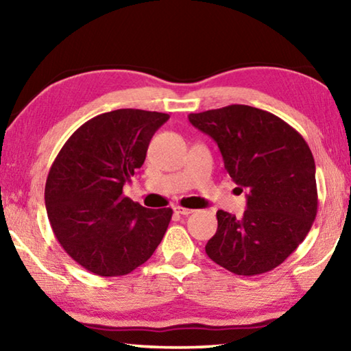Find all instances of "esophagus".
<instances>
[{"mask_svg": "<svg viewBox=\"0 0 351 351\" xmlns=\"http://www.w3.org/2000/svg\"><path fill=\"white\" fill-rule=\"evenodd\" d=\"M175 212L180 213V215H186V217L190 215V213H193L192 209H187V207H180V206L175 207Z\"/></svg>", "mask_w": 351, "mask_h": 351, "instance_id": "1", "label": "esophagus"}]
</instances>
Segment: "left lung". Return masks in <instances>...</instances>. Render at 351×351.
Masks as SVG:
<instances>
[{"label":"left lung","instance_id":"8db88e82","mask_svg":"<svg viewBox=\"0 0 351 351\" xmlns=\"http://www.w3.org/2000/svg\"><path fill=\"white\" fill-rule=\"evenodd\" d=\"M189 121L217 142L237 190L247 192L241 218L217 212L206 254L239 276L277 268L305 240L317 213L310 147L280 117L247 105L192 112Z\"/></svg>","mask_w":351,"mask_h":351}]
</instances>
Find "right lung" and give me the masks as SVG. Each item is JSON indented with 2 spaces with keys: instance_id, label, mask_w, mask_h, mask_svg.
<instances>
[{
  "instance_id": "obj_1",
  "label": "right lung",
  "mask_w": 351,
  "mask_h": 351,
  "mask_svg": "<svg viewBox=\"0 0 351 351\" xmlns=\"http://www.w3.org/2000/svg\"><path fill=\"white\" fill-rule=\"evenodd\" d=\"M169 117L133 108L104 112L77 128L52 164L47 218L69 257L94 274H130L152 257L169 228L170 207L147 209L122 193Z\"/></svg>"
}]
</instances>
